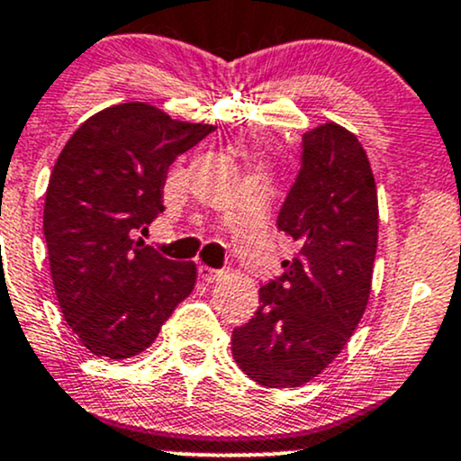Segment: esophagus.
Listing matches in <instances>:
<instances>
[{
  "instance_id": "esophagus-1",
  "label": "esophagus",
  "mask_w": 461,
  "mask_h": 461,
  "mask_svg": "<svg viewBox=\"0 0 461 461\" xmlns=\"http://www.w3.org/2000/svg\"><path fill=\"white\" fill-rule=\"evenodd\" d=\"M199 277L203 282H207V285H214V282L222 280V271H216V269H212V267L201 265L199 267Z\"/></svg>"
}]
</instances>
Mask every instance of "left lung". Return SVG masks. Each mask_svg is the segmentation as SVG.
<instances>
[{"label":"left lung","mask_w":461,"mask_h":461,"mask_svg":"<svg viewBox=\"0 0 461 461\" xmlns=\"http://www.w3.org/2000/svg\"><path fill=\"white\" fill-rule=\"evenodd\" d=\"M302 159L277 216L300 254L260 288L254 320L231 332L240 370L273 389L306 385L339 357L367 308L378 245L376 184L357 135L315 126Z\"/></svg>","instance_id":"8db88e82"}]
</instances>
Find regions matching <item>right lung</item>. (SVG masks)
Here are the masks:
<instances>
[{
  "instance_id": "add662e5",
  "label": "right lung",
  "mask_w": 461,
  "mask_h": 461,
  "mask_svg": "<svg viewBox=\"0 0 461 461\" xmlns=\"http://www.w3.org/2000/svg\"><path fill=\"white\" fill-rule=\"evenodd\" d=\"M212 131L149 103H122L85 120L60 150L43 234L60 312L94 357L144 352L194 288V262L168 260L133 231L164 212L161 188L176 155Z\"/></svg>"
}]
</instances>
